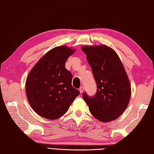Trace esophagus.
<instances>
[{
    "label": "esophagus",
    "instance_id": "esophagus-1",
    "mask_svg": "<svg viewBox=\"0 0 154 154\" xmlns=\"http://www.w3.org/2000/svg\"><path fill=\"white\" fill-rule=\"evenodd\" d=\"M83 91H84V87H80V89H79V92H80V93H82L83 92Z\"/></svg>",
    "mask_w": 154,
    "mask_h": 154
}]
</instances>
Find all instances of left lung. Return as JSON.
Listing matches in <instances>:
<instances>
[{
  "label": "left lung",
  "mask_w": 154,
  "mask_h": 154,
  "mask_svg": "<svg viewBox=\"0 0 154 154\" xmlns=\"http://www.w3.org/2000/svg\"><path fill=\"white\" fill-rule=\"evenodd\" d=\"M97 83L95 96L84 93L83 99L92 116L102 122L115 120L122 115L129 104L131 85L127 73L116 52L101 45L83 46Z\"/></svg>",
  "instance_id": "left-lung-1"
}]
</instances>
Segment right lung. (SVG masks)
Listing matches in <instances>:
<instances>
[{
    "instance_id": "add662e5",
    "label": "right lung",
    "mask_w": 154,
    "mask_h": 154,
    "mask_svg": "<svg viewBox=\"0 0 154 154\" xmlns=\"http://www.w3.org/2000/svg\"><path fill=\"white\" fill-rule=\"evenodd\" d=\"M75 50L65 45L45 54L29 72L25 83L29 104L38 116L56 119L68 111L79 94L71 85L72 75L65 62Z\"/></svg>"
}]
</instances>
